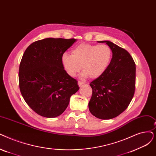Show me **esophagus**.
<instances>
[{"instance_id":"esophagus-1","label":"esophagus","mask_w":156,"mask_h":156,"mask_svg":"<svg viewBox=\"0 0 156 156\" xmlns=\"http://www.w3.org/2000/svg\"><path fill=\"white\" fill-rule=\"evenodd\" d=\"M78 85H79V87H82V86H83V85H84V83L83 82H78Z\"/></svg>"}]
</instances>
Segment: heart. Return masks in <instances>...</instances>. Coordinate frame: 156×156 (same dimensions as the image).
<instances>
[{
  "label": "heart",
  "instance_id": "b5f03b06",
  "mask_svg": "<svg viewBox=\"0 0 156 156\" xmlns=\"http://www.w3.org/2000/svg\"><path fill=\"white\" fill-rule=\"evenodd\" d=\"M112 58V50L109 46L81 44L73 50L71 55L62 54L61 64L69 76H75L82 66V78L96 79L106 71Z\"/></svg>",
  "mask_w": 156,
  "mask_h": 156
}]
</instances>
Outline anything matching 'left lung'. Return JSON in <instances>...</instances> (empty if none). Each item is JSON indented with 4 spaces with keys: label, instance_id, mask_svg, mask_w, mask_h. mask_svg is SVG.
Here are the masks:
<instances>
[{
    "label": "left lung",
    "instance_id": "obj_1",
    "mask_svg": "<svg viewBox=\"0 0 156 156\" xmlns=\"http://www.w3.org/2000/svg\"><path fill=\"white\" fill-rule=\"evenodd\" d=\"M112 50V58L106 71L90 82L92 96L89 103L90 113L96 117L111 119L122 113L133 98L136 65L131 55L110 41H102Z\"/></svg>",
    "mask_w": 156,
    "mask_h": 156
}]
</instances>
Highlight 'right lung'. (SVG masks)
Segmentation results:
<instances>
[{"instance_id":"right-lung-1","label":"right lung","mask_w":156,"mask_h":156,"mask_svg":"<svg viewBox=\"0 0 156 156\" xmlns=\"http://www.w3.org/2000/svg\"><path fill=\"white\" fill-rule=\"evenodd\" d=\"M76 41L46 38L32 43L23 53L19 68L20 92L27 104L41 116H59L80 89L61 64L62 54Z\"/></svg>"}]
</instances>
